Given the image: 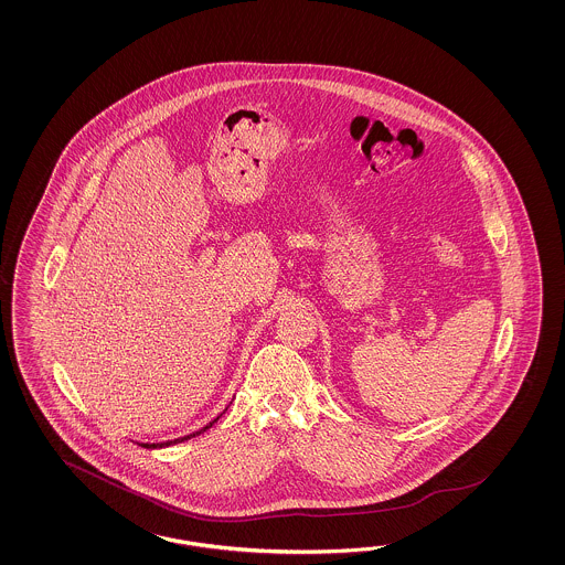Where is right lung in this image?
Wrapping results in <instances>:
<instances>
[{
    "label": "right lung",
    "instance_id": "1",
    "mask_svg": "<svg viewBox=\"0 0 565 565\" xmlns=\"http://www.w3.org/2000/svg\"><path fill=\"white\" fill-rule=\"evenodd\" d=\"M215 420H217V418H215ZM215 420H213V423H215ZM213 423H209V425H206V427L201 428V430H196V433H192V435H186V437H180V439H173V441H163V444H157V445L142 444V447H166V445L180 444V441H184V439H190V437H194V435H201V433H203V430H205V428L211 427V425H213Z\"/></svg>",
    "mask_w": 565,
    "mask_h": 565
}]
</instances>
